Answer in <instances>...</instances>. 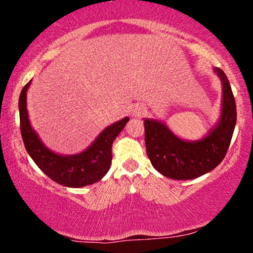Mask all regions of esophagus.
I'll return each mask as SVG.
<instances>
[{"mask_svg":"<svg viewBox=\"0 0 253 253\" xmlns=\"http://www.w3.org/2000/svg\"><path fill=\"white\" fill-rule=\"evenodd\" d=\"M133 114H134L135 117H140V115L144 114V109H141V108H135L134 110H133Z\"/></svg>","mask_w":253,"mask_h":253,"instance_id":"1","label":"esophagus"}]
</instances>
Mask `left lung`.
I'll list each match as a JSON object with an SVG mask.
<instances>
[{
  "mask_svg": "<svg viewBox=\"0 0 253 253\" xmlns=\"http://www.w3.org/2000/svg\"><path fill=\"white\" fill-rule=\"evenodd\" d=\"M222 113L217 126L205 139L195 143L181 140L158 121L145 120V144L151 164L162 175L172 179H193L210 172L225 158L237 121L236 100L221 69Z\"/></svg>",
  "mask_w": 253,
  "mask_h": 253,
  "instance_id": "left-lung-1",
  "label": "left lung"
}]
</instances>
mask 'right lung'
<instances>
[{"label": "right lung", "mask_w": 253, "mask_h": 253, "mask_svg": "<svg viewBox=\"0 0 253 253\" xmlns=\"http://www.w3.org/2000/svg\"><path fill=\"white\" fill-rule=\"evenodd\" d=\"M31 82L22 89L19 98L20 129L28 155L39 169L58 184L78 188L100 181L108 172L112 163V145L128 123V118L113 124L97 136L89 149L75 156H58L43 146L32 129L26 107V92Z\"/></svg>", "instance_id": "1"}]
</instances>
